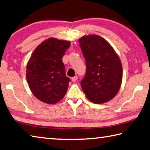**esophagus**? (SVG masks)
<instances>
[{"instance_id": "obj_1", "label": "esophagus", "mask_w": 150, "mask_h": 150, "mask_svg": "<svg viewBox=\"0 0 150 150\" xmlns=\"http://www.w3.org/2000/svg\"><path fill=\"white\" fill-rule=\"evenodd\" d=\"M78 79V77L77 76H75V77H73L71 78V81L73 82H75V81H77V80Z\"/></svg>"}]
</instances>
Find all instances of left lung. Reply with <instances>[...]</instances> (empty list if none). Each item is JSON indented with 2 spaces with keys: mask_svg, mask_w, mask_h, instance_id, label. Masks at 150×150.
Listing matches in <instances>:
<instances>
[{
  "mask_svg": "<svg viewBox=\"0 0 150 150\" xmlns=\"http://www.w3.org/2000/svg\"><path fill=\"white\" fill-rule=\"evenodd\" d=\"M86 72L81 86L90 101L103 103L118 93L122 78L120 59L110 43L96 35L79 40Z\"/></svg>",
  "mask_w": 150,
  "mask_h": 150,
  "instance_id": "1",
  "label": "left lung"
}]
</instances>
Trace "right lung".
Instances as JSON below:
<instances>
[{"label":"right lung","instance_id":"obj_1","mask_svg":"<svg viewBox=\"0 0 150 150\" xmlns=\"http://www.w3.org/2000/svg\"><path fill=\"white\" fill-rule=\"evenodd\" d=\"M70 42L50 38L35 48L27 65L26 78L34 96L54 104L63 98L70 79L66 75L62 58Z\"/></svg>","mask_w":150,"mask_h":150}]
</instances>
